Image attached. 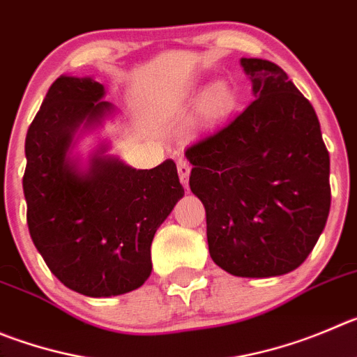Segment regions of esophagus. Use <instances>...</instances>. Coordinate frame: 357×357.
<instances>
[{
  "instance_id": "34e87169",
  "label": "esophagus",
  "mask_w": 357,
  "mask_h": 357,
  "mask_svg": "<svg viewBox=\"0 0 357 357\" xmlns=\"http://www.w3.org/2000/svg\"><path fill=\"white\" fill-rule=\"evenodd\" d=\"M178 174L181 179L183 186H188V176H190V163L185 158L178 160Z\"/></svg>"
}]
</instances>
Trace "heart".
I'll return each mask as SVG.
<instances>
[{"mask_svg":"<svg viewBox=\"0 0 357 357\" xmlns=\"http://www.w3.org/2000/svg\"><path fill=\"white\" fill-rule=\"evenodd\" d=\"M234 105V93L225 82H216L206 95V111L215 118L225 116Z\"/></svg>","mask_w":357,"mask_h":357,"instance_id":"b5f03b06","label":"heart"}]
</instances>
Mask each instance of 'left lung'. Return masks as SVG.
Returning a JSON list of instances; mask_svg holds the SVG:
<instances>
[{
	"label": "left lung",
	"mask_w": 357,
	"mask_h": 357,
	"mask_svg": "<svg viewBox=\"0 0 357 357\" xmlns=\"http://www.w3.org/2000/svg\"><path fill=\"white\" fill-rule=\"evenodd\" d=\"M241 65L255 100L185 155L215 264L234 276L268 278L301 266L324 231L329 153L312 103L287 73L259 58Z\"/></svg>",
	"instance_id": "8db88e82"
}]
</instances>
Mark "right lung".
I'll return each instance as SVG.
<instances>
[{
	"label": "right lung",
	"mask_w": 357,
	"mask_h": 357,
	"mask_svg": "<svg viewBox=\"0 0 357 357\" xmlns=\"http://www.w3.org/2000/svg\"><path fill=\"white\" fill-rule=\"evenodd\" d=\"M102 96L103 86L89 77L52 82L28 128L22 178L36 250L63 285L89 298L144 284L156 229L185 194L172 160L137 171L96 153L86 172L70 162L75 130L111 112Z\"/></svg>",
	"instance_id": "obj_1"
}]
</instances>
